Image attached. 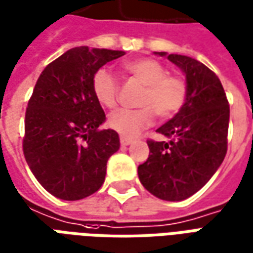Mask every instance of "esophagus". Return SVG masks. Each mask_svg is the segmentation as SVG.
I'll use <instances>...</instances> for the list:
<instances>
[{"label":"esophagus","mask_w":253,"mask_h":253,"mask_svg":"<svg viewBox=\"0 0 253 253\" xmlns=\"http://www.w3.org/2000/svg\"><path fill=\"white\" fill-rule=\"evenodd\" d=\"M131 142H132L131 138L123 137V135H122V137H121V145H122V146H127V145H130V143H131Z\"/></svg>","instance_id":"esophagus-1"}]
</instances>
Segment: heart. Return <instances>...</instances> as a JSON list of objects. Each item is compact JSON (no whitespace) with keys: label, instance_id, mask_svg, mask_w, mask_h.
Listing matches in <instances>:
<instances>
[{"label":"heart","instance_id":"1","mask_svg":"<svg viewBox=\"0 0 253 253\" xmlns=\"http://www.w3.org/2000/svg\"><path fill=\"white\" fill-rule=\"evenodd\" d=\"M123 70L142 84L138 110H118L108 118L111 128L123 137H135L149 127L156 114L169 119L183 108L187 99V84L179 76H169L167 67L153 58H138L123 63ZM92 90L96 100L107 108L115 107L119 84L107 69H99L92 78Z\"/></svg>","mask_w":253,"mask_h":253}]
</instances>
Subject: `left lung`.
Here are the masks:
<instances>
[{"label":"left lung","instance_id":"8db88e82","mask_svg":"<svg viewBox=\"0 0 253 253\" xmlns=\"http://www.w3.org/2000/svg\"><path fill=\"white\" fill-rule=\"evenodd\" d=\"M167 57L186 76L187 99L170 121L157 128L168 141H148V160L138 167L146 190L163 201L177 202L201 190L222 164L228 149L229 103L215 73L194 58Z\"/></svg>","mask_w":253,"mask_h":253}]
</instances>
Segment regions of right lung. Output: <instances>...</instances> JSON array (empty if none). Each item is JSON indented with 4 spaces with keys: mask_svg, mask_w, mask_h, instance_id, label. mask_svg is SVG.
I'll return each mask as SVG.
<instances>
[{
    "mask_svg": "<svg viewBox=\"0 0 253 253\" xmlns=\"http://www.w3.org/2000/svg\"><path fill=\"white\" fill-rule=\"evenodd\" d=\"M125 51L74 47L47 65L25 112V161L42 187L78 201L103 186L107 161L119 150L115 130H100L105 114L92 90L94 73Z\"/></svg>",
    "mask_w": 253,
    "mask_h": 253,
    "instance_id": "1",
    "label": "right lung"
}]
</instances>
